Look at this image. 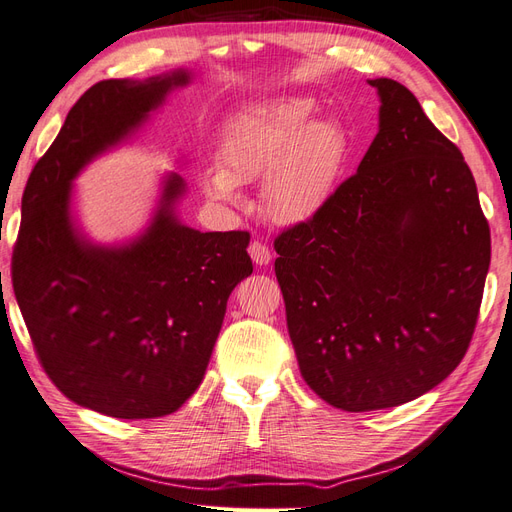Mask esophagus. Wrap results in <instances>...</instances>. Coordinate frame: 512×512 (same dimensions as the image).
<instances>
[{
    "label": "esophagus",
    "instance_id": "1",
    "mask_svg": "<svg viewBox=\"0 0 512 512\" xmlns=\"http://www.w3.org/2000/svg\"><path fill=\"white\" fill-rule=\"evenodd\" d=\"M248 255H251V259L257 266H266L272 259V251L268 248V244H264L261 240L251 242V246H248Z\"/></svg>",
    "mask_w": 512,
    "mask_h": 512
}]
</instances>
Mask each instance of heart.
Returning <instances> with one entry per match:
<instances>
[{"instance_id":"b5f03b06","label":"heart","mask_w":512,"mask_h":512,"mask_svg":"<svg viewBox=\"0 0 512 512\" xmlns=\"http://www.w3.org/2000/svg\"><path fill=\"white\" fill-rule=\"evenodd\" d=\"M311 99H279L251 106L225 125L222 168L209 170L207 192L238 201V183L264 177L261 201L272 220L294 225L313 216L331 194L348 138L335 121H313Z\"/></svg>"}]
</instances>
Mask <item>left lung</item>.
<instances>
[{"instance_id":"left-lung-1","label":"left lung","mask_w":512,"mask_h":512,"mask_svg":"<svg viewBox=\"0 0 512 512\" xmlns=\"http://www.w3.org/2000/svg\"><path fill=\"white\" fill-rule=\"evenodd\" d=\"M357 173L274 240L287 331L305 383L342 411L437 387L474 335L491 231L463 153L400 82Z\"/></svg>"}]
</instances>
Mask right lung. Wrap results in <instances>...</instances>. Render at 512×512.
Returning <instances> with one entry per match:
<instances>
[{
	"mask_svg": "<svg viewBox=\"0 0 512 512\" xmlns=\"http://www.w3.org/2000/svg\"><path fill=\"white\" fill-rule=\"evenodd\" d=\"M188 82L179 69L88 88L21 201L12 287L36 357L69 400L119 419L164 417L192 396L233 287L253 272L251 233H201L177 220L179 175L166 179L149 229L127 246H95L73 227L77 173Z\"/></svg>",
	"mask_w": 512,
	"mask_h": 512,
	"instance_id": "add662e5",
	"label": "right lung"
}]
</instances>
